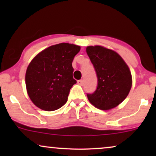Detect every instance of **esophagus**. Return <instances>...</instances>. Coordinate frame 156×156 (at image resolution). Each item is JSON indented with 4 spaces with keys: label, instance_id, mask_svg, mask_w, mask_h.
I'll return each mask as SVG.
<instances>
[{
    "label": "esophagus",
    "instance_id": "esophagus-1",
    "mask_svg": "<svg viewBox=\"0 0 156 156\" xmlns=\"http://www.w3.org/2000/svg\"><path fill=\"white\" fill-rule=\"evenodd\" d=\"M77 83H78L79 85H83V84H84V80H78Z\"/></svg>",
    "mask_w": 156,
    "mask_h": 156
}]
</instances>
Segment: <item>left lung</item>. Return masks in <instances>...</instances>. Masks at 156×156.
<instances>
[{"instance_id":"8db88e82","label":"left lung","mask_w":156,"mask_h":156,"mask_svg":"<svg viewBox=\"0 0 156 156\" xmlns=\"http://www.w3.org/2000/svg\"><path fill=\"white\" fill-rule=\"evenodd\" d=\"M86 50L98 82L97 89L87 94V98L99 109H112L121 104L131 90L132 76L129 68L114 50L99 45L89 46Z\"/></svg>"}]
</instances>
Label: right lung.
I'll return each instance as SVG.
<instances>
[{
	"instance_id": "1",
	"label": "right lung",
	"mask_w": 156,
	"mask_h": 156,
	"mask_svg": "<svg viewBox=\"0 0 156 156\" xmlns=\"http://www.w3.org/2000/svg\"><path fill=\"white\" fill-rule=\"evenodd\" d=\"M80 47L59 43L52 45L34 57L25 74V84L30 99L36 106L51 112L67 101L73 78L72 63Z\"/></svg>"
}]
</instances>
